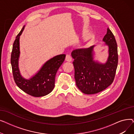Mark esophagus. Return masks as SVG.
<instances>
[{
    "mask_svg": "<svg viewBox=\"0 0 134 134\" xmlns=\"http://www.w3.org/2000/svg\"><path fill=\"white\" fill-rule=\"evenodd\" d=\"M65 60H66V61H68V62H71V61H72V59L71 56L70 55H67L66 56Z\"/></svg>",
    "mask_w": 134,
    "mask_h": 134,
    "instance_id": "34e87169",
    "label": "esophagus"
}]
</instances>
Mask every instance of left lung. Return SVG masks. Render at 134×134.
<instances>
[{
	"instance_id": "obj_1",
	"label": "left lung",
	"mask_w": 134,
	"mask_h": 134,
	"mask_svg": "<svg viewBox=\"0 0 134 134\" xmlns=\"http://www.w3.org/2000/svg\"><path fill=\"white\" fill-rule=\"evenodd\" d=\"M108 47V58L103 63L95 60L94 48L74 50L71 55L74 61L76 85L81 92L87 94L97 93L109 86L113 82L118 64V51L114 34L108 28L103 39Z\"/></svg>"
}]
</instances>
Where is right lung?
Segmentation results:
<instances>
[{"label":"right lung","instance_id":"1","mask_svg":"<svg viewBox=\"0 0 134 134\" xmlns=\"http://www.w3.org/2000/svg\"><path fill=\"white\" fill-rule=\"evenodd\" d=\"M25 25L17 35L14 42L11 63L14 80L17 86L24 92L34 97H43L50 93L55 86V75L66 57L65 54L56 55L46 61L39 71L29 79L21 75L19 68L20 56L19 38Z\"/></svg>","mask_w":134,"mask_h":134}]
</instances>
